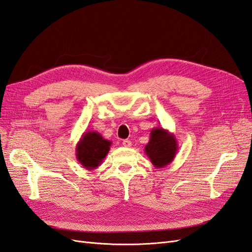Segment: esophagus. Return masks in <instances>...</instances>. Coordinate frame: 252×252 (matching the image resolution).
Segmentation results:
<instances>
[{
	"label": "esophagus",
	"instance_id": "1",
	"mask_svg": "<svg viewBox=\"0 0 252 252\" xmlns=\"http://www.w3.org/2000/svg\"><path fill=\"white\" fill-rule=\"evenodd\" d=\"M131 145H132L131 141H129V140H124L123 141V146L124 147H131Z\"/></svg>",
	"mask_w": 252,
	"mask_h": 252
}]
</instances>
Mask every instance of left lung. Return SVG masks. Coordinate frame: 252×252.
Segmentation results:
<instances>
[{"mask_svg":"<svg viewBox=\"0 0 252 252\" xmlns=\"http://www.w3.org/2000/svg\"><path fill=\"white\" fill-rule=\"evenodd\" d=\"M178 149L175 135L167 129L156 127L150 131V139L144 152L156 168H164L173 161Z\"/></svg>","mask_w":252,"mask_h":252,"instance_id":"obj_1","label":"left lung"}]
</instances>
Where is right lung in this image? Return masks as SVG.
Returning <instances> with one entry per match:
<instances>
[{"label": "right lung", "mask_w": 252, "mask_h": 252, "mask_svg": "<svg viewBox=\"0 0 252 252\" xmlns=\"http://www.w3.org/2000/svg\"><path fill=\"white\" fill-rule=\"evenodd\" d=\"M111 142L105 140L101 133L86 131L81 136L75 147L79 163L87 170H94L103 162L110 150Z\"/></svg>", "instance_id": "add662e5"}]
</instances>
